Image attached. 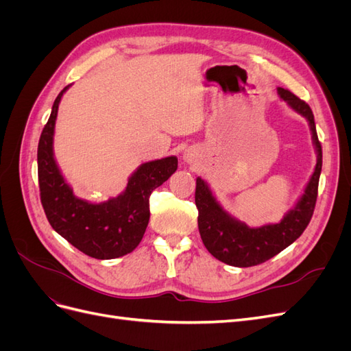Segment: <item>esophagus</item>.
Instances as JSON below:
<instances>
[{
	"instance_id": "esophagus-1",
	"label": "esophagus",
	"mask_w": 351,
	"mask_h": 351,
	"mask_svg": "<svg viewBox=\"0 0 351 351\" xmlns=\"http://www.w3.org/2000/svg\"><path fill=\"white\" fill-rule=\"evenodd\" d=\"M183 158H184V161H186V162H193V159H195V154H193V151H186Z\"/></svg>"
}]
</instances>
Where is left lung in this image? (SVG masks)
I'll list each match as a JSON object with an SVG mask.
<instances>
[{
  "mask_svg": "<svg viewBox=\"0 0 351 351\" xmlns=\"http://www.w3.org/2000/svg\"><path fill=\"white\" fill-rule=\"evenodd\" d=\"M278 95L282 101L289 104L290 108L303 115L309 123L317 155L315 171L304 189V193L287 212L281 222L258 228L247 227L244 222L231 217L218 204L205 180L200 177L196 178L195 202L199 210L197 226L202 241L212 256L231 267H254L274 258L302 236L315 210L317 184H319L322 169V146L316 134L313 112L309 105L297 98L290 90L278 88Z\"/></svg>",
  "mask_w": 351,
  "mask_h": 351,
  "instance_id": "8db88e82",
  "label": "left lung"
}]
</instances>
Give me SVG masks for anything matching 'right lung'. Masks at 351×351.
I'll use <instances>...</instances> for the list:
<instances>
[{
    "mask_svg": "<svg viewBox=\"0 0 351 351\" xmlns=\"http://www.w3.org/2000/svg\"><path fill=\"white\" fill-rule=\"evenodd\" d=\"M62 89L52 105L38 145L40 202L51 227L74 247L95 259H115L133 252L149 222V196L177 169V158L142 164L123 193L101 204L74 196L54 158V130Z\"/></svg>",
    "mask_w": 351,
    "mask_h": 351,
    "instance_id": "right-lung-1",
    "label": "right lung"
}]
</instances>
